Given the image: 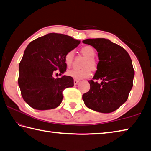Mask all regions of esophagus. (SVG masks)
I'll return each mask as SVG.
<instances>
[{
    "mask_svg": "<svg viewBox=\"0 0 151 151\" xmlns=\"http://www.w3.org/2000/svg\"><path fill=\"white\" fill-rule=\"evenodd\" d=\"M78 82H79V81H78V80H76V79L74 80V84L75 85L78 84Z\"/></svg>",
    "mask_w": 151,
    "mask_h": 151,
    "instance_id": "obj_1",
    "label": "esophagus"
}]
</instances>
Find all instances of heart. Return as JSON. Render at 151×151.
Instances as JSON below:
<instances>
[{
  "label": "heart",
  "instance_id": "b5f03b06",
  "mask_svg": "<svg viewBox=\"0 0 151 151\" xmlns=\"http://www.w3.org/2000/svg\"><path fill=\"white\" fill-rule=\"evenodd\" d=\"M81 51L85 56L87 57V60L85 61L84 64V66L86 67L81 69H73L67 71V75L69 76L78 80L89 77L91 75V69L95 70L97 66V62H96V60L94 58V56L95 55V50L93 47L89 45H86L82 47ZM73 50H70L65 54V56H64V62H65L67 67H69L71 65L73 61Z\"/></svg>",
  "mask_w": 151,
  "mask_h": 151
}]
</instances>
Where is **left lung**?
Instances as JSON below:
<instances>
[{"mask_svg":"<svg viewBox=\"0 0 151 151\" xmlns=\"http://www.w3.org/2000/svg\"><path fill=\"white\" fill-rule=\"evenodd\" d=\"M97 50L99 62L89 91L82 95L87 107L101 113H111L127 101L133 86L134 70L130 57L123 47L104 38L82 41ZM101 79V84L93 79Z\"/></svg>","mask_w":151,"mask_h":151,"instance_id":"8db88e82","label":"left lung"}]
</instances>
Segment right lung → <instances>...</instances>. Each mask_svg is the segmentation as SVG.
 <instances>
[{
	"instance_id": "add662e5",
	"label": "right lung",
	"mask_w": 151,
	"mask_h": 151,
	"mask_svg": "<svg viewBox=\"0 0 151 151\" xmlns=\"http://www.w3.org/2000/svg\"><path fill=\"white\" fill-rule=\"evenodd\" d=\"M80 44V41L65 34L50 33L33 40L25 49L19 63L18 83L24 101L34 109L45 110L58 106L63 91L74 86L69 76L54 78L66 71L65 54Z\"/></svg>"
}]
</instances>
